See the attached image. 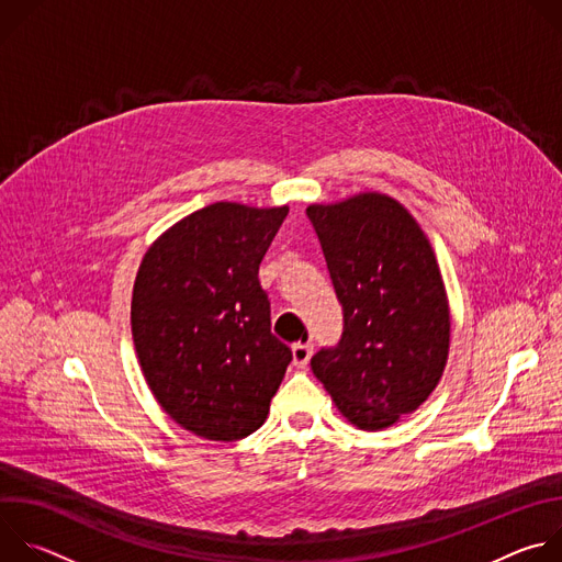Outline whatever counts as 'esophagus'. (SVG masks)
<instances>
[{"instance_id":"esophagus-1","label":"esophagus","mask_w":562,"mask_h":562,"mask_svg":"<svg viewBox=\"0 0 562 562\" xmlns=\"http://www.w3.org/2000/svg\"><path fill=\"white\" fill-rule=\"evenodd\" d=\"M291 353H293V364H295L297 369H304V367L308 364L311 356H313V345H308V342H306V345L297 342V345H293Z\"/></svg>"}]
</instances>
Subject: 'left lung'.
Instances as JSON below:
<instances>
[{"instance_id": "obj_1", "label": "left lung", "mask_w": 562, "mask_h": 562, "mask_svg": "<svg viewBox=\"0 0 562 562\" xmlns=\"http://www.w3.org/2000/svg\"><path fill=\"white\" fill-rule=\"evenodd\" d=\"M306 215L345 315L340 342L311 369L351 425L386 429L425 403L447 364L449 302L434 249L382 193L311 204Z\"/></svg>"}]
</instances>
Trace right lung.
<instances>
[{"instance_id":"1","label":"right lung","mask_w":562,"mask_h":562,"mask_svg":"<svg viewBox=\"0 0 562 562\" xmlns=\"http://www.w3.org/2000/svg\"><path fill=\"white\" fill-rule=\"evenodd\" d=\"M286 213L209 204L159 235L139 265L131 327L144 378L200 438L233 442L260 429L291 362L258 280Z\"/></svg>"}]
</instances>
